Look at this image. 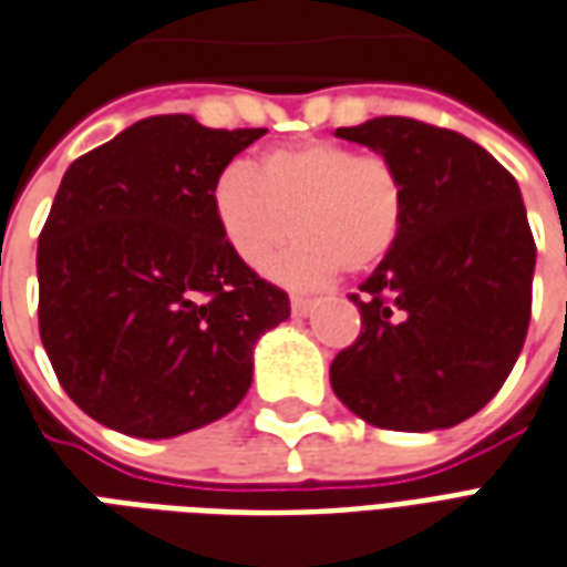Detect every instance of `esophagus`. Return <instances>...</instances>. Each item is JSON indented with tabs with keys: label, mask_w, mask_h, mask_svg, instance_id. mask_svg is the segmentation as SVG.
<instances>
[{
	"label": "esophagus",
	"mask_w": 567,
	"mask_h": 567,
	"mask_svg": "<svg viewBox=\"0 0 567 567\" xmlns=\"http://www.w3.org/2000/svg\"><path fill=\"white\" fill-rule=\"evenodd\" d=\"M312 306H316V300H309V297H291V312L295 316H309Z\"/></svg>",
	"instance_id": "obj_1"
}]
</instances>
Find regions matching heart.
<instances>
[{
    "instance_id": "b5f03b06",
    "label": "heart",
    "mask_w": 567,
    "mask_h": 567,
    "mask_svg": "<svg viewBox=\"0 0 567 567\" xmlns=\"http://www.w3.org/2000/svg\"><path fill=\"white\" fill-rule=\"evenodd\" d=\"M209 200L225 243L251 270H264L295 230L297 243L272 267L291 288L324 285L339 267H375L405 219L400 167L388 155L333 141L267 150L255 171L228 165Z\"/></svg>"
}]
</instances>
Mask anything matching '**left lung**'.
I'll return each mask as SVG.
<instances>
[{
  "label": "left lung",
  "mask_w": 567,
  "mask_h": 567,
  "mask_svg": "<svg viewBox=\"0 0 567 567\" xmlns=\"http://www.w3.org/2000/svg\"><path fill=\"white\" fill-rule=\"evenodd\" d=\"M337 137L388 155L405 183L396 246L360 295V337L330 384L379 430H447L505 384L532 316L535 237L517 179L484 146L412 116Z\"/></svg>",
  "instance_id": "left-lung-1"
}]
</instances>
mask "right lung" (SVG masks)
<instances>
[{
	"label": "right lung",
	"instance_id": "1",
	"mask_svg": "<svg viewBox=\"0 0 567 567\" xmlns=\"http://www.w3.org/2000/svg\"><path fill=\"white\" fill-rule=\"evenodd\" d=\"M264 132L146 116L65 171L38 237V330L92 421L174 439L246 396L251 348L291 303L230 251L209 195Z\"/></svg>",
	"mask_w": 567,
	"mask_h": 567
}]
</instances>
